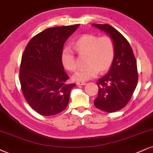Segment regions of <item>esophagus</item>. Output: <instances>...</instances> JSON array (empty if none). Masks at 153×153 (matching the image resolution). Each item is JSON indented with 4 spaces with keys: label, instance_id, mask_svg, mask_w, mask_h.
<instances>
[{
    "label": "esophagus",
    "instance_id": "1",
    "mask_svg": "<svg viewBox=\"0 0 153 153\" xmlns=\"http://www.w3.org/2000/svg\"><path fill=\"white\" fill-rule=\"evenodd\" d=\"M76 84L78 85H85L86 84V82H80V81H78L76 82Z\"/></svg>",
    "mask_w": 153,
    "mask_h": 153
}]
</instances>
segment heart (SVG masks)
<instances>
[{"mask_svg":"<svg viewBox=\"0 0 153 153\" xmlns=\"http://www.w3.org/2000/svg\"><path fill=\"white\" fill-rule=\"evenodd\" d=\"M73 49L80 56H86L85 67L79 70L73 75L77 81H86L95 78L98 73H106L114 61L115 47L114 41L109 36L99 37L85 34L78 38L73 44ZM62 62L68 71H76L77 63L73 53L65 49L62 53Z\"/></svg>","mask_w":153,"mask_h":153,"instance_id":"heart-1","label":"heart"}]
</instances>
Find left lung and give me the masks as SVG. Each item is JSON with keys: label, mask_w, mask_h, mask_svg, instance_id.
Returning a JSON list of instances; mask_svg holds the SVG:
<instances>
[{"label": "left lung", "mask_w": 153, "mask_h": 153, "mask_svg": "<svg viewBox=\"0 0 153 153\" xmlns=\"http://www.w3.org/2000/svg\"><path fill=\"white\" fill-rule=\"evenodd\" d=\"M109 35L115 43V55L108 74L98 80V95L95 106L102 111L113 113L124 108L131 98L138 80L137 62L126 38L108 24H93Z\"/></svg>", "instance_id": "left-lung-1"}]
</instances>
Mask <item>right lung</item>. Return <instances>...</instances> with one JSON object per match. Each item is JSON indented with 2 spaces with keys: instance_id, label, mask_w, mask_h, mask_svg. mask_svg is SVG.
Returning <instances> with one entry per match:
<instances>
[{
  "instance_id": "1",
  "label": "right lung",
  "mask_w": 153,
  "mask_h": 153,
  "mask_svg": "<svg viewBox=\"0 0 153 153\" xmlns=\"http://www.w3.org/2000/svg\"><path fill=\"white\" fill-rule=\"evenodd\" d=\"M79 26L50 27L27 43L22 56L19 79L27 103L40 115L50 116L67 108L72 88L67 83L61 56L64 43Z\"/></svg>"
}]
</instances>
